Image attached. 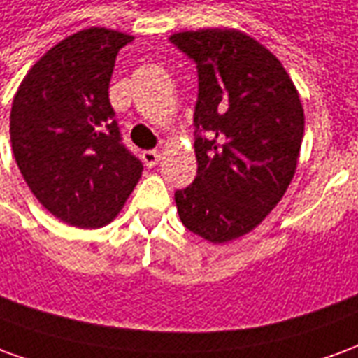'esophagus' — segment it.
<instances>
[{
  "mask_svg": "<svg viewBox=\"0 0 358 358\" xmlns=\"http://www.w3.org/2000/svg\"><path fill=\"white\" fill-rule=\"evenodd\" d=\"M141 157H143V163L148 164V166H155L159 163V159H161V153L153 149V151H143Z\"/></svg>",
  "mask_w": 358,
  "mask_h": 358,
  "instance_id": "34e87169",
  "label": "esophagus"
}]
</instances>
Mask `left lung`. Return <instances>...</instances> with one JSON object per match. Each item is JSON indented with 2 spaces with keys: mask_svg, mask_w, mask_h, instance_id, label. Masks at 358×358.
Instances as JSON below:
<instances>
[{
  "mask_svg": "<svg viewBox=\"0 0 358 358\" xmlns=\"http://www.w3.org/2000/svg\"><path fill=\"white\" fill-rule=\"evenodd\" d=\"M171 42L194 59L197 176L174 194L182 224L213 243L263 222L292 182L305 115L282 63L230 28L189 30Z\"/></svg>",
  "mask_w": 358,
  "mask_h": 358,
  "instance_id": "1",
  "label": "left lung"
}]
</instances>
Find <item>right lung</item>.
Here are the masks:
<instances>
[{
	"instance_id": "1",
	"label": "right lung",
	"mask_w": 358,
	"mask_h": 358,
	"mask_svg": "<svg viewBox=\"0 0 358 358\" xmlns=\"http://www.w3.org/2000/svg\"><path fill=\"white\" fill-rule=\"evenodd\" d=\"M132 40L97 27L69 36L28 71L13 99L9 132L20 174L66 224H109L143 171L109 101L115 59Z\"/></svg>"
}]
</instances>
